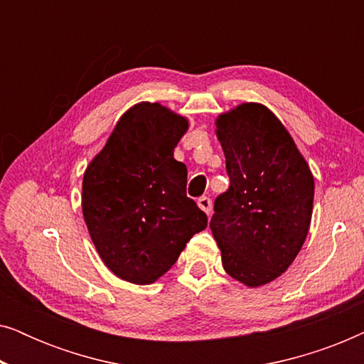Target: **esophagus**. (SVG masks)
Listing matches in <instances>:
<instances>
[{
	"label": "esophagus",
	"instance_id": "1",
	"mask_svg": "<svg viewBox=\"0 0 364 364\" xmlns=\"http://www.w3.org/2000/svg\"><path fill=\"white\" fill-rule=\"evenodd\" d=\"M197 203H198V207H200L202 210L207 213V215H210V212H212V200H210V197H207V196L198 197Z\"/></svg>",
	"mask_w": 364,
	"mask_h": 364
}]
</instances>
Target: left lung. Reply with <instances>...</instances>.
Returning a JSON list of instances; mask_svg holds the SVG:
<instances>
[{
    "label": "left lung",
    "instance_id": "obj_1",
    "mask_svg": "<svg viewBox=\"0 0 364 364\" xmlns=\"http://www.w3.org/2000/svg\"><path fill=\"white\" fill-rule=\"evenodd\" d=\"M230 187L213 202L210 228L222 265L260 287L291 265L310 228L315 181L275 114L242 104L217 119Z\"/></svg>",
    "mask_w": 364,
    "mask_h": 364
}]
</instances>
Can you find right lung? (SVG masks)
Instances as JSON below:
<instances>
[{
  "mask_svg": "<svg viewBox=\"0 0 364 364\" xmlns=\"http://www.w3.org/2000/svg\"><path fill=\"white\" fill-rule=\"evenodd\" d=\"M188 122L157 102L129 109L84 173L82 213L99 257L122 280L149 285L207 227L187 197L173 149Z\"/></svg>",
  "mask_w": 364,
  "mask_h": 364,
  "instance_id": "1",
  "label": "right lung"
}]
</instances>
